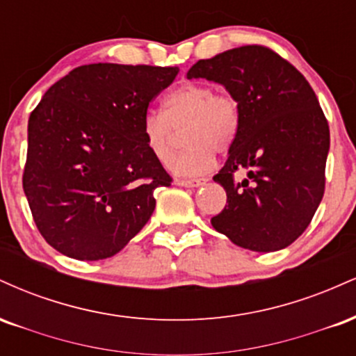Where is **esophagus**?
<instances>
[{
  "label": "esophagus",
  "instance_id": "34e87169",
  "mask_svg": "<svg viewBox=\"0 0 356 356\" xmlns=\"http://www.w3.org/2000/svg\"><path fill=\"white\" fill-rule=\"evenodd\" d=\"M206 181L207 179H179L175 184L181 187H199L202 184H206Z\"/></svg>",
  "mask_w": 356,
  "mask_h": 356
}]
</instances>
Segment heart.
<instances>
[{
	"label": "heart",
	"instance_id": "b5f03b06",
	"mask_svg": "<svg viewBox=\"0 0 356 356\" xmlns=\"http://www.w3.org/2000/svg\"><path fill=\"white\" fill-rule=\"evenodd\" d=\"M184 127L187 147L174 162L179 175H199L214 164V150L226 152L239 130V105L229 93H214L206 83H184L162 102V113H147L142 137L157 162L170 164L175 152L172 128Z\"/></svg>",
	"mask_w": 356,
	"mask_h": 356
}]
</instances>
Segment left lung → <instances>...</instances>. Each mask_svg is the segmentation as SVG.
Here are the masks:
<instances>
[{
	"instance_id": "8db88e82",
	"label": "left lung",
	"mask_w": 356,
	"mask_h": 356,
	"mask_svg": "<svg viewBox=\"0 0 356 356\" xmlns=\"http://www.w3.org/2000/svg\"><path fill=\"white\" fill-rule=\"evenodd\" d=\"M187 79L220 83L239 105V130L214 175L227 204L212 227L256 252L288 248L312 222L325 192L330 129L313 88L277 53L259 44L199 60ZM241 170L247 177L234 181Z\"/></svg>"
}]
</instances>
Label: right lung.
<instances>
[{"instance_id": "1", "label": "right lung", "mask_w": 356, "mask_h": 356, "mask_svg": "<svg viewBox=\"0 0 356 356\" xmlns=\"http://www.w3.org/2000/svg\"><path fill=\"white\" fill-rule=\"evenodd\" d=\"M177 73L83 65L51 85L31 112L23 189L36 227L61 254L107 259L150 219L154 191L172 179L147 149L142 122Z\"/></svg>"}]
</instances>
